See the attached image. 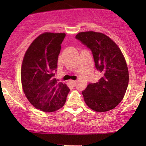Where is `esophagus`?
<instances>
[{"instance_id":"1","label":"esophagus","mask_w":146,"mask_h":146,"mask_svg":"<svg viewBox=\"0 0 146 146\" xmlns=\"http://www.w3.org/2000/svg\"><path fill=\"white\" fill-rule=\"evenodd\" d=\"M76 82L75 80H70V83H71V84L72 86H75Z\"/></svg>"}]
</instances>
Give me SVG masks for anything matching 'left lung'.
<instances>
[{
  "label": "left lung",
  "mask_w": 146,
  "mask_h": 146,
  "mask_svg": "<svg viewBox=\"0 0 146 146\" xmlns=\"http://www.w3.org/2000/svg\"><path fill=\"white\" fill-rule=\"evenodd\" d=\"M90 49L100 78L82 92L86 104L98 112L114 108L122 100L129 82L128 69L120 49L102 33L82 32L76 36Z\"/></svg>",
  "instance_id": "8db88e82"
}]
</instances>
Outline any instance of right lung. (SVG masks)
<instances>
[{
	"instance_id": "1",
	"label": "right lung",
	"mask_w": 146,
	"mask_h": 146,
	"mask_svg": "<svg viewBox=\"0 0 146 146\" xmlns=\"http://www.w3.org/2000/svg\"><path fill=\"white\" fill-rule=\"evenodd\" d=\"M65 33H45L26 52L21 68L23 91L36 108L52 112L64 105L70 89L54 78Z\"/></svg>"
}]
</instances>
